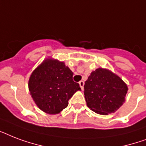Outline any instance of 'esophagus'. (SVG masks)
<instances>
[{
  "mask_svg": "<svg viewBox=\"0 0 146 146\" xmlns=\"http://www.w3.org/2000/svg\"><path fill=\"white\" fill-rule=\"evenodd\" d=\"M79 84H80V88L82 89V90H83V88H84V82H83V81H80V82H79Z\"/></svg>",
  "mask_w": 146,
  "mask_h": 146,
  "instance_id": "obj_1",
  "label": "esophagus"
}]
</instances>
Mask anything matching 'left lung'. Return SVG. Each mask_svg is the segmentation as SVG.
I'll return each mask as SVG.
<instances>
[{"label": "left lung", "mask_w": 146, "mask_h": 146, "mask_svg": "<svg viewBox=\"0 0 146 146\" xmlns=\"http://www.w3.org/2000/svg\"><path fill=\"white\" fill-rule=\"evenodd\" d=\"M127 85L108 69L92 71L84 85L87 106L94 112L108 115L117 111L125 102Z\"/></svg>", "instance_id": "8db88e82"}]
</instances>
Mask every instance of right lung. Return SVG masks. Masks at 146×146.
<instances>
[{
	"instance_id": "add662e5",
	"label": "right lung",
	"mask_w": 146,
	"mask_h": 146,
	"mask_svg": "<svg viewBox=\"0 0 146 146\" xmlns=\"http://www.w3.org/2000/svg\"><path fill=\"white\" fill-rule=\"evenodd\" d=\"M73 73L64 62L46 58L33 70L29 90L38 108L49 114H57L68 105L73 94L80 89L73 80Z\"/></svg>"
}]
</instances>
